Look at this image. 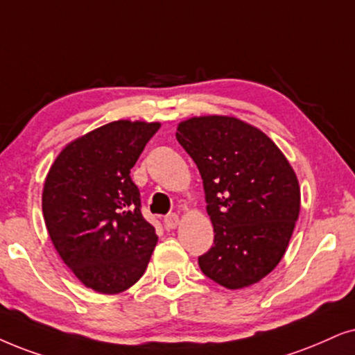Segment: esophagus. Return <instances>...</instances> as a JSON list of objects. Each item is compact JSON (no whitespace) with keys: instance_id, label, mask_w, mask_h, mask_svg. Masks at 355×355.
I'll list each match as a JSON object with an SVG mask.
<instances>
[{"instance_id":"34e87169","label":"esophagus","mask_w":355,"mask_h":355,"mask_svg":"<svg viewBox=\"0 0 355 355\" xmlns=\"http://www.w3.org/2000/svg\"><path fill=\"white\" fill-rule=\"evenodd\" d=\"M164 223H165V226L168 227V230H175V227L178 226V223H180V218H178V214L172 213V214H168V216H165Z\"/></svg>"}]
</instances>
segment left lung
Wrapping results in <instances>:
<instances>
[{"mask_svg": "<svg viewBox=\"0 0 355 355\" xmlns=\"http://www.w3.org/2000/svg\"><path fill=\"white\" fill-rule=\"evenodd\" d=\"M175 136L200 170L214 230L201 272L230 290L257 284L284 257L298 219L293 167L266 132L234 116H193Z\"/></svg>", "mask_w": 355, "mask_h": 355, "instance_id": "left-lung-1", "label": "left lung"}]
</instances>
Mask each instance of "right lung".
<instances>
[{
  "label": "right lung",
  "instance_id": "1",
  "mask_svg": "<svg viewBox=\"0 0 355 355\" xmlns=\"http://www.w3.org/2000/svg\"><path fill=\"white\" fill-rule=\"evenodd\" d=\"M159 128L119 119L93 129L60 150L44 182L42 213L53 248L98 293L136 284L159 241L129 175Z\"/></svg>",
  "mask_w": 355,
  "mask_h": 355
}]
</instances>
